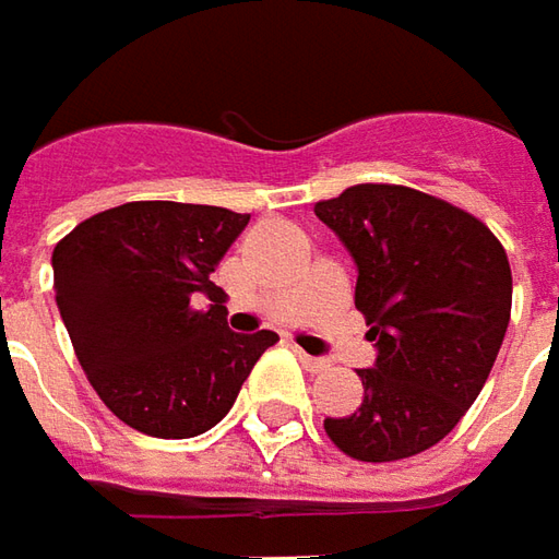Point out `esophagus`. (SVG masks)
Listing matches in <instances>:
<instances>
[{"mask_svg":"<svg viewBox=\"0 0 559 559\" xmlns=\"http://www.w3.org/2000/svg\"><path fill=\"white\" fill-rule=\"evenodd\" d=\"M295 354H298V359L305 362L307 372H325V369H329V359L325 357H310V354H305L301 347H295Z\"/></svg>","mask_w":559,"mask_h":559,"instance_id":"34e87169","label":"esophagus"}]
</instances>
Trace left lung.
Wrapping results in <instances>:
<instances>
[{"mask_svg":"<svg viewBox=\"0 0 559 559\" xmlns=\"http://www.w3.org/2000/svg\"><path fill=\"white\" fill-rule=\"evenodd\" d=\"M357 264L354 305L376 341L362 403L325 418L359 462H396L440 443L480 396L511 320V264L492 230L396 183H357L313 205Z\"/></svg>","mask_w":559,"mask_h":559,"instance_id":"8db88e82","label":"left lung"}]
</instances>
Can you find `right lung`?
Returning <instances> with one entry per match:
<instances>
[{
    "instance_id": "add662e5",
    "label": "right lung",
    "mask_w": 559,
    "mask_h": 559,
    "mask_svg": "<svg viewBox=\"0 0 559 559\" xmlns=\"http://www.w3.org/2000/svg\"><path fill=\"white\" fill-rule=\"evenodd\" d=\"M249 215L126 202L55 246V301L97 396L129 428L187 440L215 428L280 335L230 332L212 273ZM209 297L205 311L192 298Z\"/></svg>"
}]
</instances>
